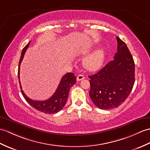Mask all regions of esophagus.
I'll list each match as a JSON object with an SVG mask.
<instances>
[{"mask_svg": "<svg viewBox=\"0 0 150 150\" xmlns=\"http://www.w3.org/2000/svg\"><path fill=\"white\" fill-rule=\"evenodd\" d=\"M84 76L83 75H79L77 76V78H76V80H77V81H82V80L84 79Z\"/></svg>", "mask_w": 150, "mask_h": 150, "instance_id": "obj_1", "label": "esophagus"}]
</instances>
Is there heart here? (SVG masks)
Segmentation results:
<instances>
[{"label":"heart","instance_id":"obj_1","mask_svg":"<svg viewBox=\"0 0 150 150\" xmlns=\"http://www.w3.org/2000/svg\"><path fill=\"white\" fill-rule=\"evenodd\" d=\"M86 53H88V51H86ZM105 59V50L103 48H99L85 59L84 65L89 70L96 71L102 67Z\"/></svg>","mask_w":150,"mask_h":150}]
</instances>
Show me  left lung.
Instances as JSON below:
<instances>
[{"instance_id": "left-lung-1", "label": "left lung", "mask_w": 150, "mask_h": 150, "mask_svg": "<svg viewBox=\"0 0 150 150\" xmlns=\"http://www.w3.org/2000/svg\"><path fill=\"white\" fill-rule=\"evenodd\" d=\"M117 52L114 60L100 71L89 76V96L100 109L109 110L122 104L131 93L135 82V64L124 41L116 37Z\"/></svg>"}]
</instances>
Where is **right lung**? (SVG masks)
I'll list each match as a JSON object with an SVG mask.
<instances>
[{
	"mask_svg": "<svg viewBox=\"0 0 150 150\" xmlns=\"http://www.w3.org/2000/svg\"><path fill=\"white\" fill-rule=\"evenodd\" d=\"M30 43V41L23 48L22 54H21V57L20 59L18 76L21 89H22V86H21V83L20 81V63L22 62L26 50L27 49V48L29 47ZM76 76H75L74 74H73V73H68V74H65L62 77L61 82L59 83L56 91H55L54 95H52L50 98L44 101L33 100L29 98V97H27L25 95V94L23 93V90H21V91H22V94L24 98H25L27 102L33 107H34V109H36V110L40 111V112H44L45 114H54L58 112L59 111H60L65 105L68 97L69 89H70L71 86L75 84L76 83Z\"/></svg>",
	"mask_w": 150,
	"mask_h": 150,
	"instance_id": "add662e5",
	"label": "right lung"
}]
</instances>
